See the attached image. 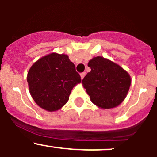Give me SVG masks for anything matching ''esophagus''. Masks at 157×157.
I'll return each mask as SVG.
<instances>
[{
  "mask_svg": "<svg viewBox=\"0 0 157 157\" xmlns=\"http://www.w3.org/2000/svg\"><path fill=\"white\" fill-rule=\"evenodd\" d=\"M85 75H86V72H83V73H81V74H80V77H81L82 80H83V77H85Z\"/></svg>",
  "mask_w": 157,
  "mask_h": 157,
  "instance_id": "34e87169",
  "label": "esophagus"
}]
</instances>
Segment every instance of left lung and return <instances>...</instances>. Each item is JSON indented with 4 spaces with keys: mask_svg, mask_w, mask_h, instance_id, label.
<instances>
[{
    "mask_svg": "<svg viewBox=\"0 0 157 157\" xmlns=\"http://www.w3.org/2000/svg\"><path fill=\"white\" fill-rule=\"evenodd\" d=\"M88 67L91 71L83 79L82 84L91 102L104 109L119 105L131 86L129 74L118 64L101 56L90 60Z\"/></svg>",
    "mask_w": 157,
    "mask_h": 157,
    "instance_id": "1",
    "label": "left lung"
}]
</instances>
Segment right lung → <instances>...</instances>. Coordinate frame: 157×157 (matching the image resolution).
Here are the masks:
<instances>
[{"mask_svg": "<svg viewBox=\"0 0 157 157\" xmlns=\"http://www.w3.org/2000/svg\"><path fill=\"white\" fill-rule=\"evenodd\" d=\"M27 82L36 103L45 110L55 112L67 103L73 87L81 79L67 55L51 53L32 65Z\"/></svg>", "mask_w": 157, "mask_h": 157, "instance_id": "add662e5", "label": "right lung"}]
</instances>
